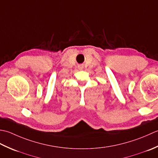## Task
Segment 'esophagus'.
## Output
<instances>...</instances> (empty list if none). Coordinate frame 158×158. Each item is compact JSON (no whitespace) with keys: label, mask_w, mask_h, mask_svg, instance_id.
Masks as SVG:
<instances>
[{"label":"esophagus","mask_w":158,"mask_h":158,"mask_svg":"<svg viewBox=\"0 0 158 158\" xmlns=\"http://www.w3.org/2000/svg\"><path fill=\"white\" fill-rule=\"evenodd\" d=\"M78 68H79L80 69H82V68H83V66H82V65H78Z\"/></svg>","instance_id":"esophagus-1"}]
</instances>
